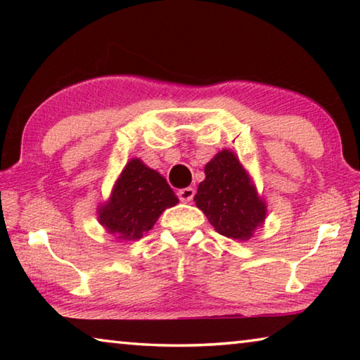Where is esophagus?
<instances>
[{
  "label": "esophagus",
  "instance_id": "obj_1",
  "mask_svg": "<svg viewBox=\"0 0 360 360\" xmlns=\"http://www.w3.org/2000/svg\"><path fill=\"white\" fill-rule=\"evenodd\" d=\"M193 195H195V191L192 187H186V188H181V191H178V197L182 203L192 202Z\"/></svg>",
  "mask_w": 360,
  "mask_h": 360
}]
</instances>
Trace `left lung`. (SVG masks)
Listing matches in <instances>:
<instances>
[{
    "mask_svg": "<svg viewBox=\"0 0 360 360\" xmlns=\"http://www.w3.org/2000/svg\"><path fill=\"white\" fill-rule=\"evenodd\" d=\"M205 176L193 197L197 208L217 233L240 241L251 240L265 222L266 203L240 158L229 149L217 152L205 165Z\"/></svg>",
    "mask_w": 360,
    "mask_h": 360,
    "instance_id": "1",
    "label": "left lung"
}]
</instances>
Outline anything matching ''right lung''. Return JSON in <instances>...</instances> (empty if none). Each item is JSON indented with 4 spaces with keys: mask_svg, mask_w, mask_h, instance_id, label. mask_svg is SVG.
<instances>
[{
    "mask_svg": "<svg viewBox=\"0 0 360 360\" xmlns=\"http://www.w3.org/2000/svg\"><path fill=\"white\" fill-rule=\"evenodd\" d=\"M178 202L167 179L135 157L122 169L111 195L96 212L109 235L130 241L148 233L162 212Z\"/></svg>",
    "mask_w": 360,
    "mask_h": 360,
    "instance_id": "obj_1",
    "label": "right lung"
}]
</instances>
